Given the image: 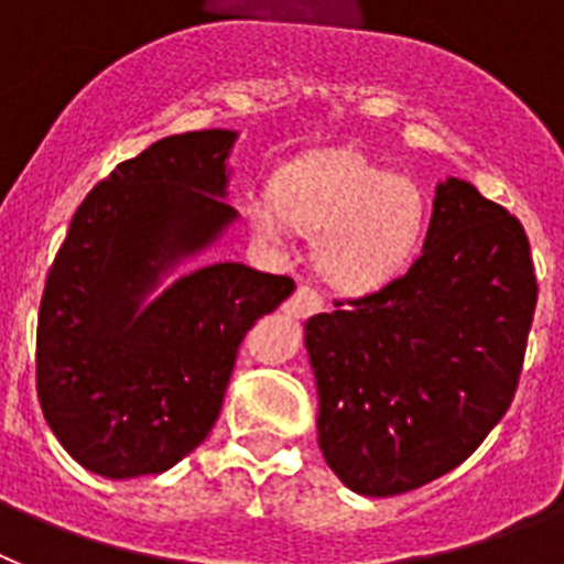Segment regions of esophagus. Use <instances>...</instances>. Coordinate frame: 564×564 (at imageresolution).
Here are the masks:
<instances>
[{
    "label": "esophagus",
    "instance_id": "obj_1",
    "mask_svg": "<svg viewBox=\"0 0 564 564\" xmlns=\"http://www.w3.org/2000/svg\"><path fill=\"white\" fill-rule=\"evenodd\" d=\"M325 307V302H322V296H318V291H313V288L307 285H299L296 291H293V296L285 302V316L291 318H307L313 316V313H318Z\"/></svg>",
    "mask_w": 564,
    "mask_h": 564
}]
</instances>
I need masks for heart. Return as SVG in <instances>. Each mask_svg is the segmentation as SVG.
Instances as JSON below:
<instances>
[{
  "instance_id": "1",
  "label": "heart",
  "mask_w": 564,
  "mask_h": 564,
  "mask_svg": "<svg viewBox=\"0 0 564 564\" xmlns=\"http://www.w3.org/2000/svg\"><path fill=\"white\" fill-rule=\"evenodd\" d=\"M251 231L273 248L293 228L318 237L316 262L330 285L367 293L410 265L426 223V203L410 177L372 166L356 152H318L288 163L273 194L246 200Z\"/></svg>"
}]
</instances>
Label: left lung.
I'll use <instances>...</instances> for the list:
<instances>
[{
	"label": "left lung",
	"mask_w": 564,
	"mask_h": 564,
	"mask_svg": "<svg viewBox=\"0 0 564 564\" xmlns=\"http://www.w3.org/2000/svg\"><path fill=\"white\" fill-rule=\"evenodd\" d=\"M534 307L520 220L460 177L437 183L410 271L305 322L333 475L392 497L460 466L511 406Z\"/></svg>",
	"instance_id": "1"
}]
</instances>
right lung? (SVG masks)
Segmentation results:
<instances>
[{
	"instance_id": "right-lung-1",
	"label": "right lung",
	"mask_w": 564,
	"mask_h": 564,
	"mask_svg": "<svg viewBox=\"0 0 564 564\" xmlns=\"http://www.w3.org/2000/svg\"><path fill=\"white\" fill-rule=\"evenodd\" d=\"M239 132L169 134L87 194L44 285L36 390L67 455L107 480L163 475L206 441L237 347L293 291L242 262L181 271L239 220Z\"/></svg>"
}]
</instances>
